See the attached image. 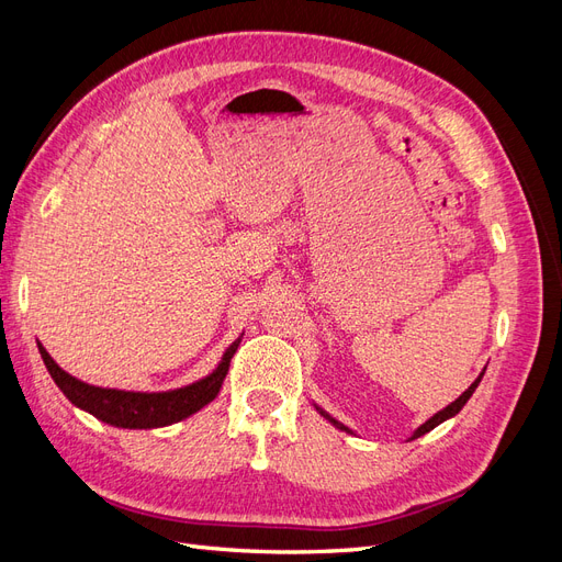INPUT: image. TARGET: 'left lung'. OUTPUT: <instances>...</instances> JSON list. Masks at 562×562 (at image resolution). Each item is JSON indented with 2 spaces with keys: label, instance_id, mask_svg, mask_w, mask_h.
<instances>
[{
  "label": "left lung",
  "instance_id": "1",
  "mask_svg": "<svg viewBox=\"0 0 562 562\" xmlns=\"http://www.w3.org/2000/svg\"><path fill=\"white\" fill-rule=\"evenodd\" d=\"M483 375H485V368H483V372H481V375L479 378H475L473 382H471V386L464 391V394L462 396H459V398H454L450 405H446L443 407V411H438L436 415H431L427 422H424V424H419V427L413 431V436H411V440H415V438H419V436H424V434H429L431 429H436L438 427V424H443V422H448V419H452L459 411H462V407L467 405V401L473 396V391H475V386H479L481 384V380H483ZM314 407H316V411H318V415L321 417H326L330 424H333V427H337L339 431H347V434H353L349 427H347V424H342V422H339V419H335L330 413H326V411H323V407L321 405H316L314 403Z\"/></svg>",
  "mask_w": 562,
  "mask_h": 562
}]
</instances>
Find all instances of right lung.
Instances as JSON below:
<instances>
[{"label":"right lung","mask_w":562,"mask_h":562,"mask_svg":"<svg viewBox=\"0 0 562 562\" xmlns=\"http://www.w3.org/2000/svg\"><path fill=\"white\" fill-rule=\"evenodd\" d=\"M244 333L234 339L225 349L223 359L209 372L192 384H184L178 389L166 391H126V389H110V386H95L83 380H77L70 372L63 370L44 345L37 339V349L42 353V361L48 370L50 380L63 391L65 398L70 401L79 411L93 415L95 419L110 424L116 429H161L171 427V424L187 419L190 415L199 413L203 405H209L223 389L225 375L229 370L232 356L239 349Z\"/></svg>","instance_id":"right-lung-1"}]
</instances>
